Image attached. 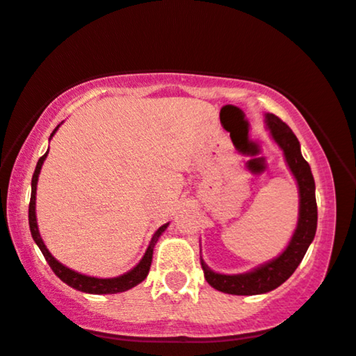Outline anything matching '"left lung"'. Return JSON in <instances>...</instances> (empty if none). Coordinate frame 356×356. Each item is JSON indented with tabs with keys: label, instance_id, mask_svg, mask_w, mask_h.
Masks as SVG:
<instances>
[{
	"label": "left lung",
	"instance_id": "obj_1",
	"mask_svg": "<svg viewBox=\"0 0 356 356\" xmlns=\"http://www.w3.org/2000/svg\"><path fill=\"white\" fill-rule=\"evenodd\" d=\"M266 124L274 141L284 151L286 163L289 165L291 172L294 174L296 181H298L300 193L299 222L284 253L277 256L276 259L263 264V266L256 268L254 271L228 276V274L213 273L202 261V269H204L207 282L217 291L233 296L264 294V292H269L281 286L300 264L317 230L316 182H314V175L310 172L309 163L300 154L299 139L296 138L289 126L276 115L268 113Z\"/></svg>",
	"mask_w": 356,
	"mask_h": 356
}]
</instances>
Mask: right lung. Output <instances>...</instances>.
<instances>
[{"instance_id": "add662e5", "label": "right lung", "mask_w": 356, "mask_h": 356, "mask_svg": "<svg viewBox=\"0 0 356 356\" xmlns=\"http://www.w3.org/2000/svg\"><path fill=\"white\" fill-rule=\"evenodd\" d=\"M57 128H58V126H57ZM57 128L52 131L51 138L54 136V133L57 131ZM47 152L38 161V165H35V170H34V175H33V182H31L29 228H31V235H33L35 245H38L40 251H42L44 258H46V261L49 263V266H51L52 271L56 273V276L60 279V281H64L65 284L74 287V289L82 291V292H88V294H116V292H124V291L131 289V287L139 284L141 281H145L147 273H149V268H151V263H152V250H154L157 238L163 235V232L165 230V228H168L169 223L163 225V227H161L159 230L154 233V236H152L149 246H147L146 253H145V256H143V259L138 263V266L133 268L129 273H126V274H123V276H118V277L98 279V277L83 276V274H79V273L72 271V269H69V268H65L64 264L58 263V261L54 258L51 253H49L46 245H44L42 238H40V235H39L38 222H35V188H38L39 172H40V168H42V164H44V159H46Z\"/></svg>"}]
</instances>
